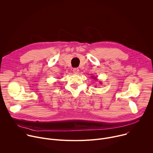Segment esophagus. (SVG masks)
<instances>
[{
  "label": "esophagus",
  "instance_id": "obj_1",
  "mask_svg": "<svg viewBox=\"0 0 153 153\" xmlns=\"http://www.w3.org/2000/svg\"><path fill=\"white\" fill-rule=\"evenodd\" d=\"M73 73H74V74H78L79 72V70L78 68H74V69H73Z\"/></svg>",
  "mask_w": 153,
  "mask_h": 153
}]
</instances>
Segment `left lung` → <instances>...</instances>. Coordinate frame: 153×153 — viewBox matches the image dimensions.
<instances>
[{
    "instance_id": "left-lung-1",
    "label": "left lung",
    "mask_w": 153,
    "mask_h": 153,
    "mask_svg": "<svg viewBox=\"0 0 153 153\" xmlns=\"http://www.w3.org/2000/svg\"><path fill=\"white\" fill-rule=\"evenodd\" d=\"M91 77L93 78V77ZM93 78H94V79H96V77H93Z\"/></svg>"
}]
</instances>
